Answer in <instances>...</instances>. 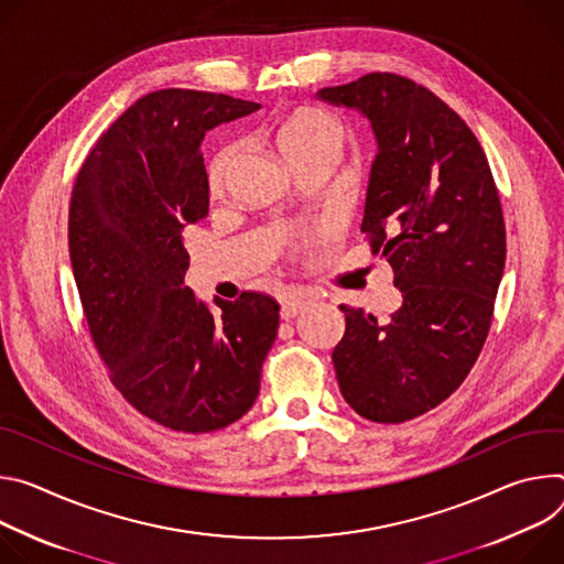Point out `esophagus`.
Returning a JSON list of instances; mask_svg holds the SVG:
<instances>
[{"label": "esophagus", "instance_id": "esophagus-1", "mask_svg": "<svg viewBox=\"0 0 564 564\" xmlns=\"http://www.w3.org/2000/svg\"><path fill=\"white\" fill-rule=\"evenodd\" d=\"M282 308H280V316L284 318V321H291V318H295L297 314H302V311L311 304V297L308 295H304V293H286L284 297H282Z\"/></svg>", "mask_w": 564, "mask_h": 564}]
</instances>
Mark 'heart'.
Here are the masks:
<instances>
[{
    "instance_id": "1",
    "label": "heart",
    "mask_w": 564,
    "mask_h": 564,
    "mask_svg": "<svg viewBox=\"0 0 564 564\" xmlns=\"http://www.w3.org/2000/svg\"><path fill=\"white\" fill-rule=\"evenodd\" d=\"M343 141H345V130L338 122V118L323 109H316V107H306V109L295 111L282 124L280 134H278L280 150L284 152V156L289 161L304 152L321 150V148L340 150ZM235 154H237V145L228 143L213 156V161L208 165V181L213 185H219L224 181Z\"/></svg>"
}]
</instances>
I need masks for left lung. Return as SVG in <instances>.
Listing matches in <instances>:
<instances>
[{"instance_id": "left-lung-1", "label": "left lung", "mask_w": 564, "mask_h": 564, "mask_svg": "<svg viewBox=\"0 0 564 564\" xmlns=\"http://www.w3.org/2000/svg\"><path fill=\"white\" fill-rule=\"evenodd\" d=\"M318 98L358 109L377 134L360 230L403 293L388 325L340 304L336 379L360 416L403 423L446 401L486 343L507 260L502 204L477 137L423 85L367 74Z\"/></svg>"}]
</instances>
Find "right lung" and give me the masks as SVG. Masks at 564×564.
<instances>
[{
    "label": "right lung",
    "mask_w": 564,
    "mask_h": 564,
    "mask_svg": "<svg viewBox=\"0 0 564 564\" xmlns=\"http://www.w3.org/2000/svg\"><path fill=\"white\" fill-rule=\"evenodd\" d=\"M256 109L152 91L102 132L72 193L69 256L91 340L124 401L176 432H213L253 408L280 327L267 293L208 306L183 284L181 232L208 215L204 134Z\"/></svg>",
    "instance_id": "add662e5"
}]
</instances>
